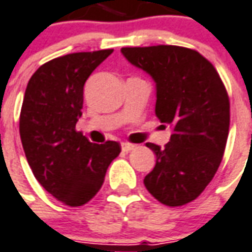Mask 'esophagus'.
<instances>
[{"label": "esophagus", "instance_id": "esophagus-1", "mask_svg": "<svg viewBox=\"0 0 252 252\" xmlns=\"http://www.w3.org/2000/svg\"><path fill=\"white\" fill-rule=\"evenodd\" d=\"M135 147H136V146H135V144H132V143H123V144H121V149H123V151H124V153H129V151L133 150Z\"/></svg>", "mask_w": 252, "mask_h": 252}]
</instances>
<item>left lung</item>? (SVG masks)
Instances as JSON below:
<instances>
[{
	"label": "left lung",
	"mask_w": 252,
	"mask_h": 252,
	"mask_svg": "<svg viewBox=\"0 0 252 252\" xmlns=\"http://www.w3.org/2000/svg\"><path fill=\"white\" fill-rule=\"evenodd\" d=\"M121 52L153 76L157 117L172 131L163 147L146 144L157 162L144 186L162 205H187L205 191L222 161L230 121L226 89L214 65L193 49L157 45Z\"/></svg>",
	"instance_id": "8db88e82"
}]
</instances>
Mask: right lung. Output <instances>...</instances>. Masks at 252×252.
<instances>
[{
	"instance_id": "1",
	"label": "right lung",
	"mask_w": 252,
	"mask_h": 252,
	"mask_svg": "<svg viewBox=\"0 0 252 252\" xmlns=\"http://www.w3.org/2000/svg\"><path fill=\"white\" fill-rule=\"evenodd\" d=\"M113 49L71 53L35 71L20 112V138L35 179L64 205H86L101 189L119 142L91 143L76 129L86 80Z\"/></svg>"
}]
</instances>
